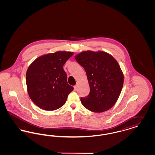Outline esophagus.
I'll use <instances>...</instances> for the list:
<instances>
[{"instance_id": "1", "label": "esophagus", "mask_w": 155, "mask_h": 155, "mask_svg": "<svg viewBox=\"0 0 155 155\" xmlns=\"http://www.w3.org/2000/svg\"><path fill=\"white\" fill-rule=\"evenodd\" d=\"M74 91H77V85H75L74 87Z\"/></svg>"}]
</instances>
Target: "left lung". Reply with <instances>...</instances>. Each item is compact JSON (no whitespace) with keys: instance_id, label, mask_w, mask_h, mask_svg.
Masks as SVG:
<instances>
[{"instance_id":"left-lung-1","label":"left lung","mask_w":155,"mask_h":155,"mask_svg":"<svg viewBox=\"0 0 155 155\" xmlns=\"http://www.w3.org/2000/svg\"><path fill=\"white\" fill-rule=\"evenodd\" d=\"M85 69L90 92L81 97L82 105L89 110L101 113L111 108L118 99L124 82L118 62L106 52L84 51L75 56Z\"/></svg>"}]
</instances>
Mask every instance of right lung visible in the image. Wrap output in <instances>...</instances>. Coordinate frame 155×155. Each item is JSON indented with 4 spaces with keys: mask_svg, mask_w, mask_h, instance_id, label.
<instances>
[{
    "mask_svg": "<svg viewBox=\"0 0 155 155\" xmlns=\"http://www.w3.org/2000/svg\"><path fill=\"white\" fill-rule=\"evenodd\" d=\"M73 55L70 52H55L41 56L28 67L26 73L27 91L31 101L45 110L63 106L74 88L68 85L63 66Z\"/></svg>",
    "mask_w": 155,
    "mask_h": 155,
    "instance_id": "right-lung-1",
    "label": "right lung"
}]
</instances>
